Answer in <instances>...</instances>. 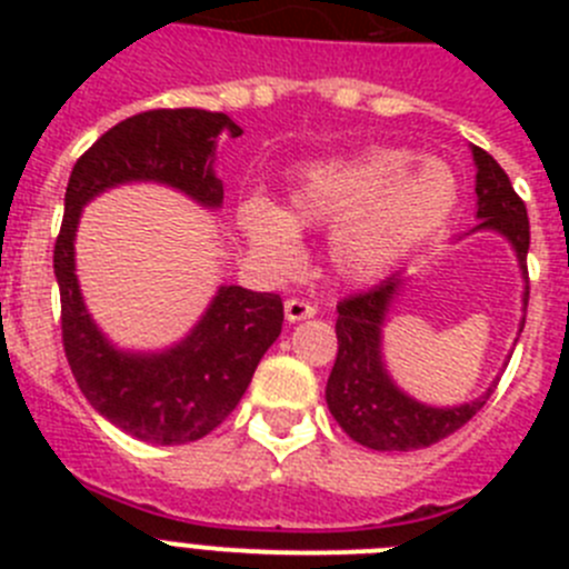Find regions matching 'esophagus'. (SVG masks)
I'll list each match as a JSON object with an SVG mask.
<instances>
[{
  "mask_svg": "<svg viewBox=\"0 0 569 569\" xmlns=\"http://www.w3.org/2000/svg\"><path fill=\"white\" fill-rule=\"evenodd\" d=\"M284 316H288V321L310 319V316H316V305L305 299H288L284 301Z\"/></svg>",
  "mask_w": 569,
  "mask_h": 569,
  "instance_id": "obj_1",
  "label": "esophagus"
}]
</instances>
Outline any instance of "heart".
<instances>
[{"mask_svg": "<svg viewBox=\"0 0 569 569\" xmlns=\"http://www.w3.org/2000/svg\"><path fill=\"white\" fill-rule=\"evenodd\" d=\"M459 202L450 164L421 162L413 150L370 148L301 168L284 210L253 196L239 204L236 224L259 264L279 276L301 264L299 230L333 228L330 259L339 273L370 281L445 233Z\"/></svg>", "mask_w": 569, "mask_h": 569, "instance_id": "obj_1", "label": "heart"}]
</instances>
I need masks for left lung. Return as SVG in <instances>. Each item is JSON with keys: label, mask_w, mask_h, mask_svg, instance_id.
<instances>
[{"label": "left lung", "mask_w": 569, "mask_h": 569, "mask_svg": "<svg viewBox=\"0 0 569 569\" xmlns=\"http://www.w3.org/2000/svg\"><path fill=\"white\" fill-rule=\"evenodd\" d=\"M476 162V216L481 222L472 230H496L512 244L519 268L527 276V250H530V222L527 208L512 190L501 164L487 150L472 148ZM405 276H387L367 293L339 301L336 339L339 353L328 379V407L347 436L370 450H421L447 439L465 427L487 405L496 385L487 387L476 401L459 407H430L410 399L387 373L381 359V328L387 310L399 296ZM530 288H525V310ZM525 321L519 325V333Z\"/></svg>", "instance_id": "8db88e82"}]
</instances>
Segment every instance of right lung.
<instances>
[{
    "instance_id": "add662e5",
    "label": "right lung",
    "mask_w": 569,
    "mask_h": 569,
    "mask_svg": "<svg viewBox=\"0 0 569 569\" xmlns=\"http://www.w3.org/2000/svg\"><path fill=\"white\" fill-rule=\"evenodd\" d=\"M241 136L224 113L162 108L136 113L90 144L70 170L53 273L62 299V345L84 399L124 433L148 445L202 439L236 410L256 365L279 339L284 308L276 293L224 284L179 345L130 353L104 339L84 308L73 239L84 204L108 188L156 182L182 190L202 208H222L213 173L219 136Z\"/></svg>"
}]
</instances>
